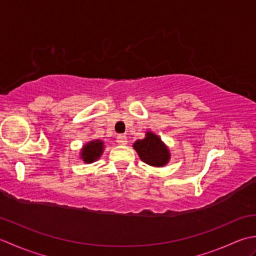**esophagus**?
Here are the masks:
<instances>
[{
  "label": "esophagus",
  "mask_w": 256,
  "mask_h": 256,
  "mask_svg": "<svg viewBox=\"0 0 256 256\" xmlns=\"http://www.w3.org/2000/svg\"><path fill=\"white\" fill-rule=\"evenodd\" d=\"M116 142L118 145H126L128 144V138L125 135H118L116 138Z\"/></svg>",
  "instance_id": "1"
}]
</instances>
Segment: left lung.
<instances>
[{"label":"left lung","mask_w":256,"mask_h":256,"mask_svg":"<svg viewBox=\"0 0 256 256\" xmlns=\"http://www.w3.org/2000/svg\"><path fill=\"white\" fill-rule=\"evenodd\" d=\"M133 148L140 160L153 167H164L170 160V152L162 138L152 131H146L145 138L133 143Z\"/></svg>","instance_id":"obj_1"}]
</instances>
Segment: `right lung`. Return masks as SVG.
Listing matches in <instances>:
<instances>
[{"instance_id":"1","label":"right lung","mask_w":256,"mask_h":256,"mask_svg":"<svg viewBox=\"0 0 256 256\" xmlns=\"http://www.w3.org/2000/svg\"><path fill=\"white\" fill-rule=\"evenodd\" d=\"M104 152V142L101 140H92L86 143L80 150V158L86 164H91L98 160Z\"/></svg>"}]
</instances>
